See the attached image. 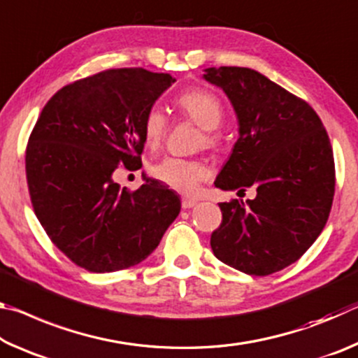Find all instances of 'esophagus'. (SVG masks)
Listing matches in <instances>:
<instances>
[{"mask_svg":"<svg viewBox=\"0 0 358 358\" xmlns=\"http://www.w3.org/2000/svg\"><path fill=\"white\" fill-rule=\"evenodd\" d=\"M196 203L197 202L194 201V199H187V197L181 199V207H183V208H192Z\"/></svg>","mask_w":358,"mask_h":358,"instance_id":"esophagus-1","label":"esophagus"}]
</instances>
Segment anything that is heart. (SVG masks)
Masks as SVG:
<instances>
[{
	"mask_svg": "<svg viewBox=\"0 0 358 358\" xmlns=\"http://www.w3.org/2000/svg\"><path fill=\"white\" fill-rule=\"evenodd\" d=\"M175 106L185 117L202 128V137H199V147H215L220 142L216 129L220 128L224 110L217 96L208 90L194 88L180 94ZM167 132V118L157 107H151L145 113L142 123L143 142L148 148H157L164 141ZM151 175L161 183L181 194H192L201 181L210 177L208 167L201 161L183 159V157L167 156L151 166Z\"/></svg>",
	"mask_w": 358,
	"mask_h": 358,
	"instance_id": "heart-1",
	"label": "heart"
}]
</instances>
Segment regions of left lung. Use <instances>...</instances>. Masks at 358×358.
Here are the masks:
<instances>
[{
    "label": "left lung",
    "mask_w": 358,
    "mask_h": 358,
    "mask_svg": "<svg viewBox=\"0 0 358 358\" xmlns=\"http://www.w3.org/2000/svg\"><path fill=\"white\" fill-rule=\"evenodd\" d=\"M202 78L226 93L238 120V138L215 186L256 189L246 203H220L211 250L246 275H271L310 250L329 220L335 194L329 136L310 104L257 71L221 66L203 69Z\"/></svg>",
    "instance_id": "1"
}]
</instances>
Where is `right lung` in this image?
Returning <instances> with one entry per match:
<instances>
[{"label":"right lung","instance_id":"right-lung-1","mask_svg":"<svg viewBox=\"0 0 358 358\" xmlns=\"http://www.w3.org/2000/svg\"><path fill=\"white\" fill-rule=\"evenodd\" d=\"M173 82L142 68L108 69L66 85L36 121L25 157L34 213L85 270L141 264L180 213L178 196L159 181L129 192L113 180L118 166H142L145 113Z\"/></svg>","mask_w":358,"mask_h":358}]
</instances>
